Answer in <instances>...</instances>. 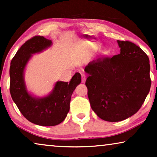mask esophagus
I'll return each mask as SVG.
<instances>
[{
	"mask_svg": "<svg viewBox=\"0 0 157 157\" xmlns=\"http://www.w3.org/2000/svg\"><path fill=\"white\" fill-rule=\"evenodd\" d=\"M86 79V74H81V81H82V83L85 82Z\"/></svg>",
	"mask_w": 157,
	"mask_h": 157,
	"instance_id": "34e87169",
	"label": "esophagus"
}]
</instances>
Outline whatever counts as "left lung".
I'll return each mask as SVG.
<instances>
[{
  "label": "left lung",
  "mask_w": 157,
  "mask_h": 157,
  "mask_svg": "<svg viewBox=\"0 0 157 157\" xmlns=\"http://www.w3.org/2000/svg\"><path fill=\"white\" fill-rule=\"evenodd\" d=\"M119 54L99 57L86 66L91 109L104 121L117 122L139 110L151 87L149 59L140 47L117 40Z\"/></svg>",
  "instance_id": "left-lung-1"
}]
</instances>
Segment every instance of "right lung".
Wrapping results in <instances>:
<instances>
[{
	"label": "right lung",
	"instance_id": "obj_1",
	"mask_svg": "<svg viewBox=\"0 0 157 157\" xmlns=\"http://www.w3.org/2000/svg\"><path fill=\"white\" fill-rule=\"evenodd\" d=\"M51 40L36 36L23 44L13 58L10 66V93L19 111L27 120L40 126H51L61 123L69 111L71 96L81 81L76 73L70 82L58 81L53 91L44 98H36L25 88L23 71L33 53L51 45Z\"/></svg>",
	"mask_w": 157,
	"mask_h": 157
}]
</instances>
